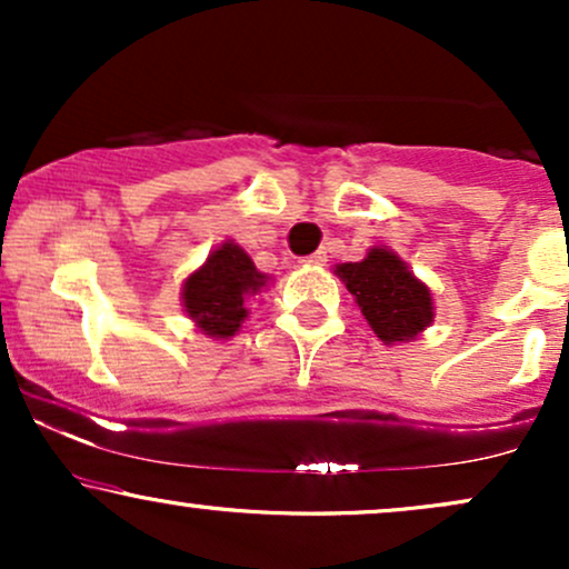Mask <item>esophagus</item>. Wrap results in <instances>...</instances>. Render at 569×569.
<instances>
[{"mask_svg": "<svg viewBox=\"0 0 569 569\" xmlns=\"http://www.w3.org/2000/svg\"><path fill=\"white\" fill-rule=\"evenodd\" d=\"M302 262H305V264H326V251L310 253V257H305Z\"/></svg>", "mask_w": 569, "mask_h": 569, "instance_id": "34e87169", "label": "esophagus"}]
</instances>
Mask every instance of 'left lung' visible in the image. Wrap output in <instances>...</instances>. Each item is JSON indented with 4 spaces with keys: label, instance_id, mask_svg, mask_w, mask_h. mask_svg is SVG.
I'll return each instance as SVG.
<instances>
[{
    "label": "left lung",
    "instance_id": "1",
    "mask_svg": "<svg viewBox=\"0 0 569 569\" xmlns=\"http://www.w3.org/2000/svg\"><path fill=\"white\" fill-rule=\"evenodd\" d=\"M337 276L382 342H403L433 321V299L388 248H371L363 262L339 264Z\"/></svg>",
    "mask_w": 569,
    "mask_h": 569
}]
</instances>
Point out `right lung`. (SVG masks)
Returning a JSON list of instances; mask_svg holds the SVG:
<instances>
[{"instance_id": "obj_1", "label": "right lung", "mask_w": 569, "mask_h": 569, "mask_svg": "<svg viewBox=\"0 0 569 569\" xmlns=\"http://www.w3.org/2000/svg\"><path fill=\"white\" fill-rule=\"evenodd\" d=\"M264 286V276L240 246L224 243L184 280V307L208 337L227 339L248 318L246 299Z\"/></svg>"}]
</instances>
